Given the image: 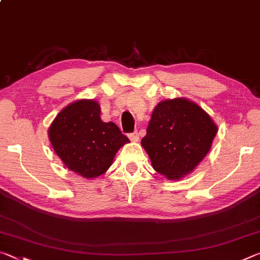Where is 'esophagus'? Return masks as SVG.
Here are the masks:
<instances>
[{
	"mask_svg": "<svg viewBox=\"0 0 260 260\" xmlns=\"http://www.w3.org/2000/svg\"><path fill=\"white\" fill-rule=\"evenodd\" d=\"M128 138H129V140L132 141V142H138L139 139H140L138 132H134V133L128 134Z\"/></svg>",
	"mask_w": 260,
	"mask_h": 260,
	"instance_id": "34e87169",
	"label": "esophagus"
}]
</instances>
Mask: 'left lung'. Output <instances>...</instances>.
<instances>
[{"mask_svg": "<svg viewBox=\"0 0 260 260\" xmlns=\"http://www.w3.org/2000/svg\"><path fill=\"white\" fill-rule=\"evenodd\" d=\"M217 132L215 122L199 104L184 98L165 100L153 109L141 146L156 172L180 180L208 155Z\"/></svg>", "mask_w": 260, "mask_h": 260, "instance_id": "obj_1", "label": "left lung"}]
</instances>
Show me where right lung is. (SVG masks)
Segmentation results:
<instances>
[{
	"instance_id": "1",
	"label": "right lung",
	"mask_w": 260,
	"mask_h": 260,
	"mask_svg": "<svg viewBox=\"0 0 260 260\" xmlns=\"http://www.w3.org/2000/svg\"><path fill=\"white\" fill-rule=\"evenodd\" d=\"M52 149L65 167L86 179L107 172L129 140L114 122L101 119L94 100H78L61 109L48 129Z\"/></svg>"
}]
</instances>
